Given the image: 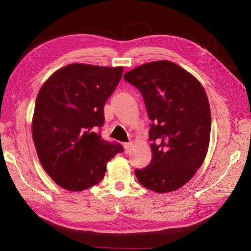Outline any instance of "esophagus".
Here are the masks:
<instances>
[{
	"instance_id": "34e87169",
	"label": "esophagus",
	"mask_w": 251,
	"mask_h": 251,
	"mask_svg": "<svg viewBox=\"0 0 251 251\" xmlns=\"http://www.w3.org/2000/svg\"><path fill=\"white\" fill-rule=\"evenodd\" d=\"M124 147H125V151L126 154H128L131 151V149H132V143L131 142H126V143H124Z\"/></svg>"
}]
</instances>
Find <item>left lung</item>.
Listing matches in <instances>:
<instances>
[{
    "instance_id": "left-lung-1",
    "label": "left lung",
    "mask_w": 251,
    "mask_h": 251,
    "mask_svg": "<svg viewBox=\"0 0 251 251\" xmlns=\"http://www.w3.org/2000/svg\"><path fill=\"white\" fill-rule=\"evenodd\" d=\"M124 77L139 90L151 120L153 156L135 176L150 191H176L192 179L207 153L211 117L205 90L170 60L144 64Z\"/></svg>"
}]
</instances>
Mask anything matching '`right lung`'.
<instances>
[{"instance_id": "1", "label": "right lung", "mask_w": 251, "mask_h": 251, "mask_svg": "<svg viewBox=\"0 0 251 251\" xmlns=\"http://www.w3.org/2000/svg\"><path fill=\"white\" fill-rule=\"evenodd\" d=\"M124 68L68 65L53 73L36 97L34 146L44 170L60 187L80 192L97 184L124 148L101 138L103 107Z\"/></svg>"}]
</instances>
